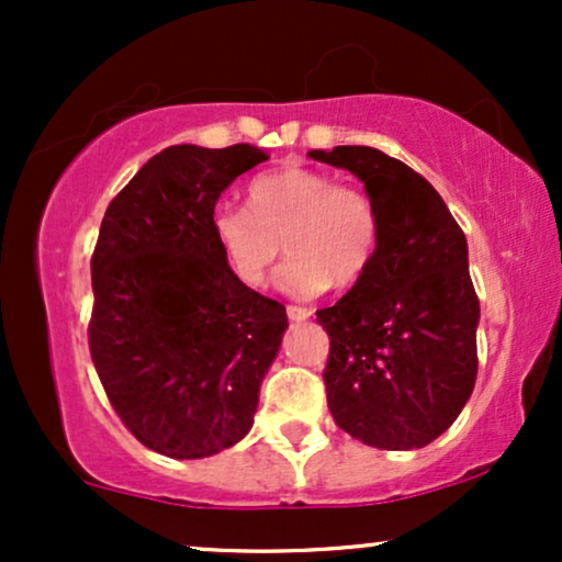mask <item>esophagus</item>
<instances>
[{"instance_id":"esophagus-1","label":"esophagus","mask_w":562,"mask_h":562,"mask_svg":"<svg viewBox=\"0 0 562 562\" xmlns=\"http://www.w3.org/2000/svg\"><path fill=\"white\" fill-rule=\"evenodd\" d=\"M312 308H308V306H293V303H290V306H288V317L290 319H293V322H303V319H308V317H312Z\"/></svg>"}]
</instances>
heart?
<instances>
[{"label": "heart", "instance_id": "obj_1", "mask_svg": "<svg viewBox=\"0 0 562 562\" xmlns=\"http://www.w3.org/2000/svg\"><path fill=\"white\" fill-rule=\"evenodd\" d=\"M211 229L232 274L248 288L267 282L285 243L293 256L277 280L295 295L319 293L330 282L357 285L380 245L375 200L362 187L303 166L259 173L248 184V209L218 205Z\"/></svg>", "mask_w": 562, "mask_h": 562}]
</instances>
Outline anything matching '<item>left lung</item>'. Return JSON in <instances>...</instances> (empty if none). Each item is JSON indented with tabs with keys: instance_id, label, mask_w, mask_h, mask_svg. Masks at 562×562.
Instances as JSON below:
<instances>
[{
	"instance_id": "1",
	"label": "left lung",
	"mask_w": 562,
	"mask_h": 562,
	"mask_svg": "<svg viewBox=\"0 0 562 562\" xmlns=\"http://www.w3.org/2000/svg\"><path fill=\"white\" fill-rule=\"evenodd\" d=\"M308 156L362 179L380 214L370 272L317 312L330 335L327 406L367 447L420 449L457 420L479 375L465 232L428 179L375 147Z\"/></svg>"
}]
</instances>
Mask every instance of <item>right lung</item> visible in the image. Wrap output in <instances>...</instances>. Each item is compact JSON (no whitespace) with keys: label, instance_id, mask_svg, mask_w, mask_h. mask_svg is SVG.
Segmentation results:
<instances>
[{"label":"right lung","instance_id":"add662e5","mask_svg":"<svg viewBox=\"0 0 562 562\" xmlns=\"http://www.w3.org/2000/svg\"><path fill=\"white\" fill-rule=\"evenodd\" d=\"M269 156L171 145L108 205L92 254L89 351L115 415L173 460L235 447L288 314L243 285L214 240L216 200Z\"/></svg>","mask_w":562,"mask_h":562}]
</instances>
